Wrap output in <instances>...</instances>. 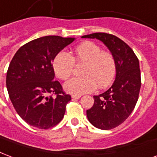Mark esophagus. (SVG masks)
Instances as JSON below:
<instances>
[{"mask_svg": "<svg viewBox=\"0 0 157 157\" xmlns=\"http://www.w3.org/2000/svg\"><path fill=\"white\" fill-rule=\"evenodd\" d=\"M71 98L72 99H80L81 96L80 95H71Z\"/></svg>", "mask_w": 157, "mask_h": 157, "instance_id": "obj_1", "label": "esophagus"}]
</instances>
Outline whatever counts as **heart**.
Instances as JSON below:
<instances>
[{"mask_svg":"<svg viewBox=\"0 0 157 157\" xmlns=\"http://www.w3.org/2000/svg\"><path fill=\"white\" fill-rule=\"evenodd\" d=\"M75 61L84 64L82 70V77H72L68 80L64 88L67 92L75 95L91 92L96 86L102 89L113 81L117 66L114 56L111 53L102 52L96 44L86 41L77 46L73 56L66 52H60L53 60V69L57 77L66 80L74 71Z\"/></svg>","mask_w":157,"mask_h":157,"instance_id":"obj_1","label":"heart"}]
</instances>
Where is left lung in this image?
Listing matches in <instances>:
<instances>
[{
	"mask_svg": "<svg viewBox=\"0 0 157 157\" xmlns=\"http://www.w3.org/2000/svg\"><path fill=\"white\" fill-rule=\"evenodd\" d=\"M82 37L101 40L115 58L113 84L105 92L94 96V105L86 111L88 121L95 127L111 130L127 119L137 102L141 85L139 61L132 48L116 36L98 32Z\"/></svg>",
	"mask_w": 157,
	"mask_h": 157,
	"instance_id": "obj_1",
	"label": "left lung"
}]
</instances>
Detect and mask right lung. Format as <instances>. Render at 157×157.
<instances>
[{
    "instance_id": "right-lung-1",
    "label": "right lung",
    "mask_w": 157,
    "mask_h": 157,
    "mask_svg": "<svg viewBox=\"0 0 157 157\" xmlns=\"http://www.w3.org/2000/svg\"><path fill=\"white\" fill-rule=\"evenodd\" d=\"M75 39L58 36L37 38L21 46L10 61L6 73L9 97L21 118L30 126L51 128L64 117L71 98L54 80L52 62Z\"/></svg>"
}]
</instances>
